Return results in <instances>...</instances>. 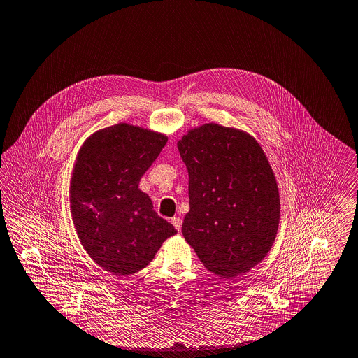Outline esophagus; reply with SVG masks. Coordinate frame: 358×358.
<instances>
[{
    "label": "esophagus",
    "mask_w": 358,
    "mask_h": 358,
    "mask_svg": "<svg viewBox=\"0 0 358 358\" xmlns=\"http://www.w3.org/2000/svg\"><path fill=\"white\" fill-rule=\"evenodd\" d=\"M171 223H173V226L180 231L181 230V224H182V220H181V217L180 216H174L173 219H171Z\"/></svg>",
    "instance_id": "34e87169"
}]
</instances>
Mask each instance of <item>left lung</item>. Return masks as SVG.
I'll return each instance as SVG.
<instances>
[{
  "label": "left lung",
  "mask_w": 358,
  "mask_h": 358,
  "mask_svg": "<svg viewBox=\"0 0 358 358\" xmlns=\"http://www.w3.org/2000/svg\"><path fill=\"white\" fill-rule=\"evenodd\" d=\"M177 148L189 177L185 241L212 273H247L271 251L280 220L279 188L264 149L250 134L215 122L189 129Z\"/></svg>",
  "instance_id": "obj_1"
}]
</instances>
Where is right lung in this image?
<instances>
[{"instance_id":"obj_1","label":"right lung","mask_w":358,"mask_h":358,"mask_svg":"<svg viewBox=\"0 0 358 358\" xmlns=\"http://www.w3.org/2000/svg\"><path fill=\"white\" fill-rule=\"evenodd\" d=\"M167 136L120 122L92 134L80 146L69 185L78 238L89 257L117 276L139 272L177 233L139 189Z\"/></svg>"}]
</instances>
